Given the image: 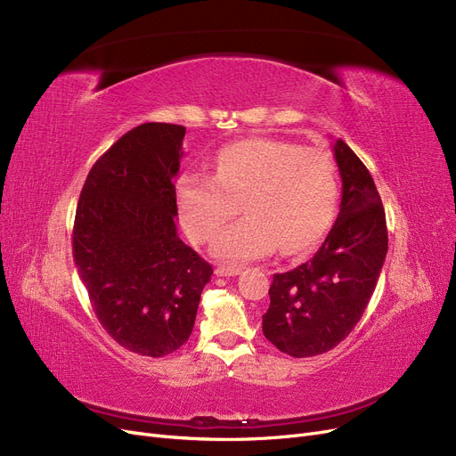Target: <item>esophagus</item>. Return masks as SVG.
<instances>
[{
  "label": "esophagus",
  "mask_w": 456,
  "mask_h": 456,
  "mask_svg": "<svg viewBox=\"0 0 456 456\" xmlns=\"http://www.w3.org/2000/svg\"><path fill=\"white\" fill-rule=\"evenodd\" d=\"M242 272V266H232V265H220L216 268V275L222 277H231V275H239Z\"/></svg>",
  "instance_id": "obj_1"
}]
</instances>
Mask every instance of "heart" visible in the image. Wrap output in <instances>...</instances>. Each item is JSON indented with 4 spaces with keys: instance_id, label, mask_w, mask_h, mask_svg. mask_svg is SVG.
<instances>
[{
    "instance_id": "1",
    "label": "heart",
    "mask_w": 456,
    "mask_h": 456,
    "mask_svg": "<svg viewBox=\"0 0 456 456\" xmlns=\"http://www.w3.org/2000/svg\"><path fill=\"white\" fill-rule=\"evenodd\" d=\"M339 179L324 147H300L283 140H244L227 145L216 160V175L188 171L176 197L186 231L208 242L239 214L214 244L227 261H249L273 251L300 253L331 224Z\"/></svg>"
}]
</instances>
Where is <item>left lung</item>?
I'll return each instance as SVG.
<instances>
[{
  "label": "left lung",
  "mask_w": 456,
  "mask_h": 456,
  "mask_svg": "<svg viewBox=\"0 0 456 456\" xmlns=\"http://www.w3.org/2000/svg\"><path fill=\"white\" fill-rule=\"evenodd\" d=\"M343 179L339 216L326 240L298 268L273 273L265 338L292 358L338 346L360 322L387 253L386 212L365 164L338 140Z\"/></svg>",
  "instance_id": "left-lung-1"
}]
</instances>
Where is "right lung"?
Masks as SVG:
<instances>
[{"label":"right lung","instance_id":"1","mask_svg":"<svg viewBox=\"0 0 456 456\" xmlns=\"http://www.w3.org/2000/svg\"><path fill=\"white\" fill-rule=\"evenodd\" d=\"M186 128L145 123L94 162L72 255L98 322L130 352L162 358L191 335L212 266L176 234L175 176Z\"/></svg>","mask_w":456,"mask_h":456}]
</instances>
